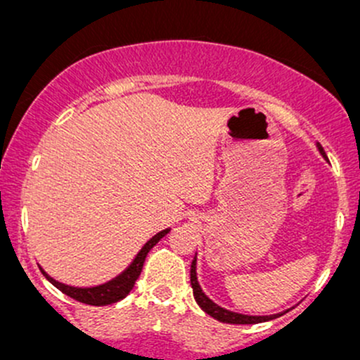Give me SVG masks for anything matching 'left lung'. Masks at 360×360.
<instances>
[{
    "label": "left lung",
    "instance_id": "8db88e82",
    "mask_svg": "<svg viewBox=\"0 0 360 360\" xmlns=\"http://www.w3.org/2000/svg\"><path fill=\"white\" fill-rule=\"evenodd\" d=\"M320 147V146H318ZM320 152L323 154L325 157V150L320 147ZM191 288H193V295H194V300H196V303L200 304L201 309L203 311L208 313L210 316L217 318L218 321H223V323H233V325H255V323H262V321H269V320H274V318H278L281 315H272V316H249V315H238V313H232L229 311V309H223L218 307V304H214L212 300L206 298V295L203 291H201L200 284H198V279H196V257H194L193 264H191Z\"/></svg>",
    "mask_w": 360,
    "mask_h": 360
}]
</instances>
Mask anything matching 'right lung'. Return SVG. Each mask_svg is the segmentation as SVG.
Wrapping results in <instances>:
<instances>
[{"label":"right lung","mask_w":360,"mask_h":360,"mask_svg":"<svg viewBox=\"0 0 360 360\" xmlns=\"http://www.w3.org/2000/svg\"><path fill=\"white\" fill-rule=\"evenodd\" d=\"M169 233V230H162L160 233L154 235V237L148 240L146 245L142 247V250L139 252L137 257H135L134 262L130 264V267L123 272V274H120L118 278H115L113 281H110V283L106 284H101V286H96V288H71V286H65V284H60L57 283V281H53L51 276H47L44 272V276L47 278L51 283L56 286L57 289H60L64 295H68L69 298L79 301V303H84V304H91V307H105V304H111V303H117V301L123 300L128 292L131 291V288L135 286V283H137L140 272H142V267H143V262H146V257L148 254V250L152 249V247L155 245L157 242L160 240L162 237H166Z\"/></svg>","instance_id":"1"}]
</instances>
